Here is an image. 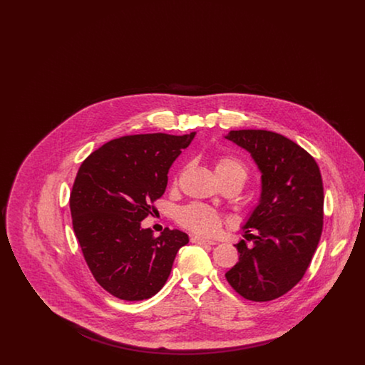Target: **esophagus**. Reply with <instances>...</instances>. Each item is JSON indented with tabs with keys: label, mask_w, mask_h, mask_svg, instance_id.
<instances>
[{
	"label": "esophagus",
	"mask_w": 365,
	"mask_h": 365,
	"mask_svg": "<svg viewBox=\"0 0 365 365\" xmlns=\"http://www.w3.org/2000/svg\"><path fill=\"white\" fill-rule=\"evenodd\" d=\"M190 241L192 243H198V245H215V241H209L205 238H201V237H197V235H192L190 238Z\"/></svg>",
	"instance_id": "1"
}]
</instances>
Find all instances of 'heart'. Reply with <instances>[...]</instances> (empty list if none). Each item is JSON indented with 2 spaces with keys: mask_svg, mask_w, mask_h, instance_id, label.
Instances as JSON below:
<instances>
[{
  "mask_svg": "<svg viewBox=\"0 0 365 365\" xmlns=\"http://www.w3.org/2000/svg\"><path fill=\"white\" fill-rule=\"evenodd\" d=\"M215 174L219 182L231 180L240 183L241 186L247 179V170L245 164L237 157L232 156L219 157L215 163ZM178 222L180 226L198 235L212 237L220 231L223 216L207 205L191 204L178 212Z\"/></svg>",
  "mask_w": 365,
  "mask_h": 365,
  "instance_id": "obj_1",
  "label": "heart"
}]
</instances>
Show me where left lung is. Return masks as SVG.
I'll use <instances>...</instances> for the list:
<instances>
[{
    "label": "left lung",
    "instance_id": "left-lung-1",
    "mask_svg": "<svg viewBox=\"0 0 365 365\" xmlns=\"http://www.w3.org/2000/svg\"><path fill=\"white\" fill-rule=\"evenodd\" d=\"M225 138L250 153L261 173L259 204L243 225L253 241L234 245L240 261L227 282L243 298L264 302L292 290L307 272L323 230V180L317 163L292 139L265 130Z\"/></svg>",
    "mask_w": 365,
    "mask_h": 365
}]
</instances>
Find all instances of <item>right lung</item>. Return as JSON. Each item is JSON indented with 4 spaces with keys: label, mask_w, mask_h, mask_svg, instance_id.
<instances>
[{
    "label": "right lung",
    "mask_w": 365,
    "mask_h": 365,
    "mask_svg": "<svg viewBox=\"0 0 365 365\" xmlns=\"http://www.w3.org/2000/svg\"><path fill=\"white\" fill-rule=\"evenodd\" d=\"M187 135L138 134L106 142L82 163L71 191L72 227L94 279L125 301L156 294L189 235L165 228L158 237L140 222L167 187Z\"/></svg>",
    "instance_id": "add662e5"
}]
</instances>
